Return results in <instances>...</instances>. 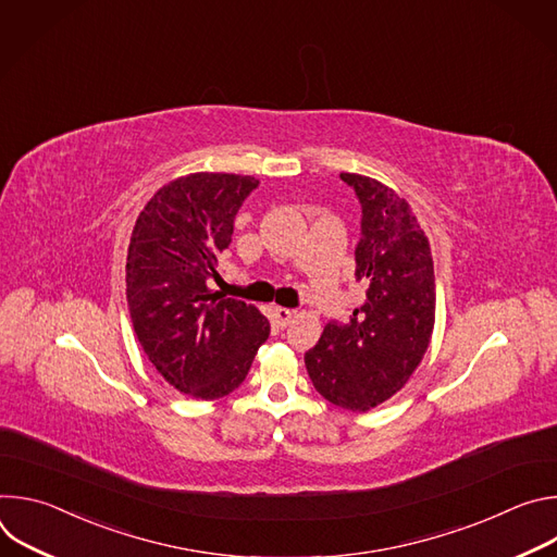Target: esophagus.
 Segmentation results:
<instances>
[{
    "mask_svg": "<svg viewBox=\"0 0 557 557\" xmlns=\"http://www.w3.org/2000/svg\"><path fill=\"white\" fill-rule=\"evenodd\" d=\"M295 317V310H288V308H275L273 310V320L280 329H286L290 324V320Z\"/></svg>",
    "mask_w": 557,
    "mask_h": 557,
    "instance_id": "34e87169",
    "label": "esophagus"
}]
</instances>
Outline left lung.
Wrapping results in <instances>:
<instances>
[{
    "label": "left lung",
    "instance_id": "1",
    "mask_svg": "<svg viewBox=\"0 0 557 557\" xmlns=\"http://www.w3.org/2000/svg\"><path fill=\"white\" fill-rule=\"evenodd\" d=\"M342 181L361 205L355 277L366 286V297L348 322L326 324L304 361L326 401L368 412L406 385L430 346L434 262L428 237L404 198L359 174H342Z\"/></svg>",
    "mask_w": 557,
    "mask_h": 557
}]
</instances>
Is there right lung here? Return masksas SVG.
<instances>
[{
  "mask_svg": "<svg viewBox=\"0 0 557 557\" xmlns=\"http://www.w3.org/2000/svg\"><path fill=\"white\" fill-rule=\"evenodd\" d=\"M258 185L209 172L176 178L145 205L132 233L125 282L134 333L168 383L196 399L240 385L271 333L256 306L209 288L235 215Z\"/></svg>",
  "mask_w": 557,
  "mask_h": 557,
  "instance_id": "add662e5",
  "label": "right lung"
}]
</instances>
